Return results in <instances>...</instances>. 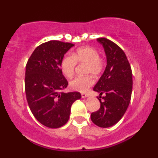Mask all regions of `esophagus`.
<instances>
[{"mask_svg": "<svg viewBox=\"0 0 158 158\" xmlns=\"http://www.w3.org/2000/svg\"><path fill=\"white\" fill-rule=\"evenodd\" d=\"M89 97V95H88V94H81V97L82 98H87V97Z\"/></svg>", "mask_w": 158, "mask_h": 158, "instance_id": "obj_1", "label": "esophagus"}]
</instances>
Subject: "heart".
Segmentation results:
<instances>
[{
	"mask_svg": "<svg viewBox=\"0 0 158 158\" xmlns=\"http://www.w3.org/2000/svg\"><path fill=\"white\" fill-rule=\"evenodd\" d=\"M77 62L87 63L86 73L99 75L104 68V61L99 58V52L91 47L79 48L71 55H66L61 61V69L67 77H73ZM94 80L90 76L77 77L70 81V86L73 90L85 92L93 85Z\"/></svg>",
	"mask_w": 158,
	"mask_h": 158,
	"instance_id": "heart-1",
	"label": "heart"
}]
</instances>
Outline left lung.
Here are the masks:
<instances>
[{"mask_svg":"<svg viewBox=\"0 0 158 158\" xmlns=\"http://www.w3.org/2000/svg\"><path fill=\"white\" fill-rule=\"evenodd\" d=\"M97 41L104 48L107 64L94 88L99 94L100 108L92 113L90 118L97 126L108 128L118 123L128 108L132 93V72L126 54L118 45L106 38L97 39Z\"/></svg>","mask_w":158,"mask_h":158,"instance_id":"left-lung-1","label":"left lung"}]
</instances>
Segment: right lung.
I'll use <instances>...</instances> for the list:
<instances>
[{
	"label": "right lung",
	"instance_id": "obj_1",
	"mask_svg": "<svg viewBox=\"0 0 158 158\" xmlns=\"http://www.w3.org/2000/svg\"><path fill=\"white\" fill-rule=\"evenodd\" d=\"M73 46L59 41H47L35 49L27 63V102L36 119L48 128H60L66 124L72 104L81 97L79 92H61L68 85L61 61Z\"/></svg>",
	"mask_w": 158,
	"mask_h": 158
}]
</instances>
